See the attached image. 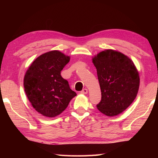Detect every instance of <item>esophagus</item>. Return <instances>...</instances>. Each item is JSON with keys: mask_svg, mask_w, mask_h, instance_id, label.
I'll return each instance as SVG.
<instances>
[{"mask_svg": "<svg viewBox=\"0 0 158 158\" xmlns=\"http://www.w3.org/2000/svg\"><path fill=\"white\" fill-rule=\"evenodd\" d=\"M81 94H87V93H88V90L86 89H84L81 91Z\"/></svg>", "mask_w": 158, "mask_h": 158, "instance_id": "esophagus-1", "label": "esophagus"}]
</instances>
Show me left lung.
Instances as JSON below:
<instances>
[{
    "instance_id": "obj_1",
    "label": "left lung",
    "mask_w": 158,
    "mask_h": 158,
    "mask_svg": "<svg viewBox=\"0 0 158 158\" xmlns=\"http://www.w3.org/2000/svg\"><path fill=\"white\" fill-rule=\"evenodd\" d=\"M93 63L101 89L98 110L107 116H117L137 95L140 81L137 69L127 56L112 49L99 53L93 58Z\"/></svg>"
}]
</instances>
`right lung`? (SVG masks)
I'll list each match as a JSON object with an SVG mask.
<instances>
[{"label":"right lung","instance_id":"right-lung-1","mask_svg":"<svg viewBox=\"0 0 158 158\" xmlns=\"http://www.w3.org/2000/svg\"><path fill=\"white\" fill-rule=\"evenodd\" d=\"M69 56L59 51L44 53L29 67L23 79V86L33 107L44 116L53 118L68 107L77 93L70 89L60 72Z\"/></svg>","mask_w":158,"mask_h":158}]
</instances>
